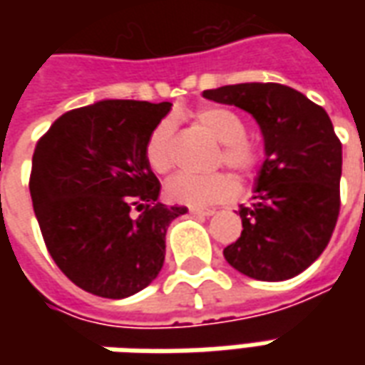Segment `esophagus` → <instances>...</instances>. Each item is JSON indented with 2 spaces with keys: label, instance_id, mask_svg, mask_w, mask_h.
<instances>
[{
  "label": "esophagus",
  "instance_id": "34e87169",
  "mask_svg": "<svg viewBox=\"0 0 365 365\" xmlns=\"http://www.w3.org/2000/svg\"><path fill=\"white\" fill-rule=\"evenodd\" d=\"M190 213L195 215V217H211V215H215V209H201V207H191Z\"/></svg>",
  "mask_w": 365,
  "mask_h": 365
}]
</instances>
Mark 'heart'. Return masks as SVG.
<instances>
[{"label": "heart", "mask_w": 365, "mask_h": 365, "mask_svg": "<svg viewBox=\"0 0 365 365\" xmlns=\"http://www.w3.org/2000/svg\"><path fill=\"white\" fill-rule=\"evenodd\" d=\"M195 123L221 143V160L240 174L252 172L258 164V150L245 135V123L227 107H205L195 115ZM174 123L160 120L148 136L146 160L156 174H166L174 164ZM237 183L230 175L215 172L195 175L180 172L170 178L164 187L168 201L187 207H209L235 197Z\"/></svg>", "instance_id": "b5f03b06"}]
</instances>
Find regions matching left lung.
<instances>
[{
    "label": "left lung",
    "mask_w": 365,
    "mask_h": 365,
    "mask_svg": "<svg viewBox=\"0 0 365 365\" xmlns=\"http://www.w3.org/2000/svg\"><path fill=\"white\" fill-rule=\"evenodd\" d=\"M205 99L250 113L264 138V162L242 232L222 254L240 274L283 282L313 264L329 245L340 211L342 144L327 111L282 83H237Z\"/></svg>",
    "instance_id": "left-lung-1"
}]
</instances>
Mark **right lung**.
Returning <instances> with one entry per match:
<instances>
[{"label":"right lung","instance_id":"add662e5","mask_svg":"<svg viewBox=\"0 0 365 365\" xmlns=\"http://www.w3.org/2000/svg\"><path fill=\"white\" fill-rule=\"evenodd\" d=\"M170 109L101 99L64 113L36 143L29 183L36 221L52 260L88 293L125 299L150 285L170 222L187 213L160 203L146 160L148 136Z\"/></svg>","mask_w":365,"mask_h":365}]
</instances>
